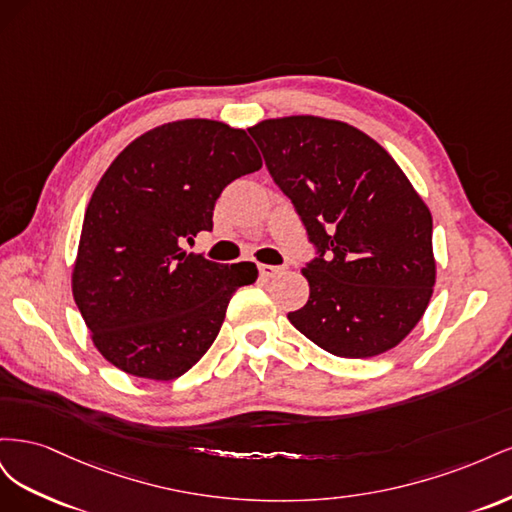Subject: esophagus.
<instances>
[{
	"instance_id": "34e87169",
	"label": "esophagus",
	"mask_w": 512,
	"mask_h": 512,
	"mask_svg": "<svg viewBox=\"0 0 512 512\" xmlns=\"http://www.w3.org/2000/svg\"><path fill=\"white\" fill-rule=\"evenodd\" d=\"M258 271L262 277H273L280 271H284V267H275V265H258Z\"/></svg>"
}]
</instances>
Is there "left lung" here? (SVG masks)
Listing matches in <instances>:
<instances>
[{
    "mask_svg": "<svg viewBox=\"0 0 512 512\" xmlns=\"http://www.w3.org/2000/svg\"><path fill=\"white\" fill-rule=\"evenodd\" d=\"M314 245L307 303L288 320L344 359L395 348L425 314L436 282L431 213L374 138L320 117L247 130Z\"/></svg>",
    "mask_w": 512,
    "mask_h": 512,
    "instance_id": "1",
    "label": "left lung"
}]
</instances>
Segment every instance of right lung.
<instances>
[{"label": "right lung", "instance_id": "1", "mask_svg": "<svg viewBox=\"0 0 512 512\" xmlns=\"http://www.w3.org/2000/svg\"><path fill=\"white\" fill-rule=\"evenodd\" d=\"M262 166L245 130L183 119L138 136L108 166L85 211L72 273L79 312L108 363L175 380L211 348L254 262L188 254L213 228L222 190Z\"/></svg>", "mask_w": 512, "mask_h": 512}]
</instances>
